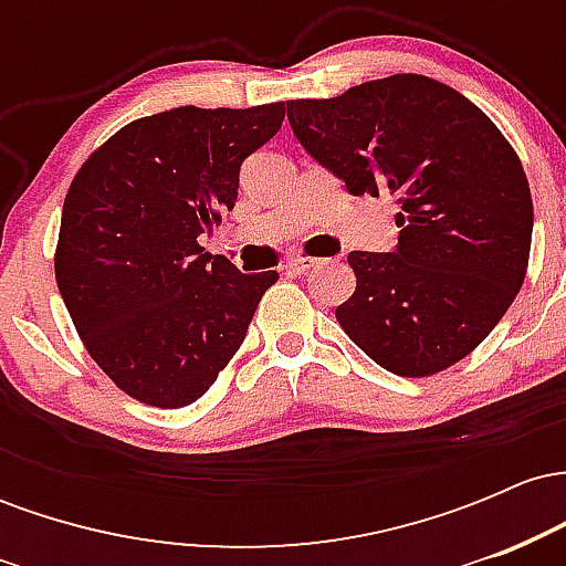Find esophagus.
I'll return each instance as SVG.
<instances>
[{"mask_svg":"<svg viewBox=\"0 0 566 566\" xmlns=\"http://www.w3.org/2000/svg\"><path fill=\"white\" fill-rule=\"evenodd\" d=\"M319 263H322L319 258L297 255V258H292V261L287 263V271H290V274H308V271L316 269V265H319Z\"/></svg>","mask_w":566,"mask_h":566,"instance_id":"1","label":"esophagus"}]
</instances>
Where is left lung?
<instances>
[{"instance_id":"8db88e82","label":"left lung","mask_w":566,"mask_h":566,"mask_svg":"<svg viewBox=\"0 0 566 566\" xmlns=\"http://www.w3.org/2000/svg\"><path fill=\"white\" fill-rule=\"evenodd\" d=\"M292 133L354 197L391 191L396 252H350L356 290L337 324L401 378L458 365L503 319L527 276L532 193L495 122L420 74L287 101Z\"/></svg>"}]
</instances>
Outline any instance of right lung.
<instances>
[{"label":"right lung","instance_id":"obj_1","mask_svg":"<svg viewBox=\"0 0 566 566\" xmlns=\"http://www.w3.org/2000/svg\"><path fill=\"white\" fill-rule=\"evenodd\" d=\"M282 119V101L143 116L97 146L71 180L57 290L95 365L143 405L197 401L279 279L242 274L197 237L233 210L239 167Z\"/></svg>","mask_w":566,"mask_h":566}]
</instances>
